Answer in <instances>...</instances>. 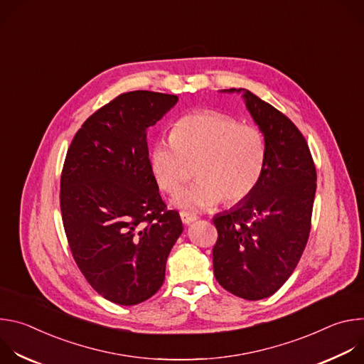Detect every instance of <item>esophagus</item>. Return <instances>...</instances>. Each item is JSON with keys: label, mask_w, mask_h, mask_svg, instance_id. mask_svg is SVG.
I'll use <instances>...</instances> for the list:
<instances>
[{"label": "esophagus", "mask_w": 364, "mask_h": 364, "mask_svg": "<svg viewBox=\"0 0 364 364\" xmlns=\"http://www.w3.org/2000/svg\"><path fill=\"white\" fill-rule=\"evenodd\" d=\"M180 218H181V222L184 225H191L193 222L197 220V216L193 215V213H187V212H180Z\"/></svg>", "instance_id": "1"}]
</instances>
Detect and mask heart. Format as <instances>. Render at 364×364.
Masks as SVG:
<instances>
[{"label":"heart","instance_id":"1","mask_svg":"<svg viewBox=\"0 0 364 364\" xmlns=\"http://www.w3.org/2000/svg\"><path fill=\"white\" fill-rule=\"evenodd\" d=\"M267 163L264 134L250 124L215 111H200L173 124L170 138L149 149L151 173L166 193L180 190L196 164L197 180L180 191L174 205L187 213L204 212L225 201L246 200L256 188Z\"/></svg>","mask_w":364,"mask_h":364}]
</instances>
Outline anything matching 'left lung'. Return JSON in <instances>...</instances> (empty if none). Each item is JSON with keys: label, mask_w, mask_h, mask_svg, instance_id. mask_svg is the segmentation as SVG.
Masks as SVG:
<instances>
[{"label": "left lung", "mask_w": 364, "mask_h": 364, "mask_svg": "<svg viewBox=\"0 0 364 364\" xmlns=\"http://www.w3.org/2000/svg\"><path fill=\"white\" fill-rule=\"evenodd\" d=\"M246 108L267 144L264 174L255 191L213 218L218 282L249 301L275 294L296 268L308 242L317 188L314 160L294 122L246 89Z\"/></svg>", "instance_id": "1"}]
</instances>
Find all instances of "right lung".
Wrapping results in <instances>:
<instances>
[{
    "instance_id": "add662e5",
    "label": "right lung",
    "mask_w": 364,
    "mask_h": 364,
    "mask_svg": "<svg viewBox=\"0 0 364 364\" xmlns=\"http://www.w3.org/2000/svg\"><path fill=\"white\" fill-rule=\"evenodd\" d=\"M178 97L149 90L117 96L76 132L60 177V210L76 265L111 302L135 305L157 292L183 232L159 193L146 128Z\"/></svg>"
}]
</instances>
